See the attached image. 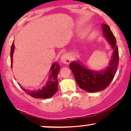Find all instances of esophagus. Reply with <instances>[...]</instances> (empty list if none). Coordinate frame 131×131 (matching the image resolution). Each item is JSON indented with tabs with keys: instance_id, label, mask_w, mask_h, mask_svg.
I'll return each mask as SVG.
<instances>
[{
	"instance_id": "esophagus-1",
	"label": "esophagus",
	"mask_w": 131,
	"mask_h": 131,
	"mask_svg": "<svg viewBox=\"0 0 131 131\" xmlns=\"http://www.w3.org/2000/svg\"><path fill=\"white\" fill-rule=\"evenodd\" d=\"M71 58L68 53H64L61 58V61L64 64H69L70 63Z\"/></svg>"
}]
</instances>
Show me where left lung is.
<instances>
[{
	"mask_svg": "<svg viewBox=\"0 0 131 131\" xmlns=\"http://www.w3.org/2000/svg\"><path fill=\"white\" fill-rule=\"evenodd\" d=\"M103 34L113 49V59L105 71L95 72L85 68L77 61L71 63L70 68L79 88L89 92L102 91L108 86L116 73L119 64L118 48L116 40L108 25L102 24Z\"/></svg>",
	"mask_w": 131,
	"mask_h": 131,
	"instance_id": "obj_1",
	"label": "left lung"
}]
</instances>
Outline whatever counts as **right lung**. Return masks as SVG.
Instances as JSON below:
<instances>
[{"instance_id":"obj_1","label":"right lung","mask_w":131,"mask_h":131,"mask_svg":"<svg viewBox=\"0 0 131 131\" xmlns=\"http://www.w3.org/2000/svg\"><path fill=\"white\" fill-rule=\"evenodd\" d=\"M15 46L12 43L10 51V58H11V67H12L13 53L14 51ZM51 74L50 76V80L47 84L46 87H43L40 90L37 91H29L28 90L23 89V91L31 97L34 98L48 99L53 96L57 92L58 89V81H57V75L60 71V65L58 63H55L51 68Z\"/></svg>"}]
</instances>
